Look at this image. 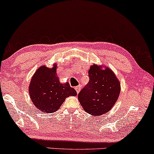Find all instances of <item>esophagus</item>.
I'll return each mask as SVG.
<instances>
[{
	"instance_id": "1",
	"label": "esophagus",
	"mask_w": 154,
	"mask_h": 154,
	"mask_svg": "<svg viewBox=\"0 0 154 154\" xmlns=\"http://www.w3.org/2000/svg\"><path fill=\"white\" fill-rule=\"evenodd\" d=\"M81 85H79V86H76V87H75V91H76L77 93H79L80 91H81Z\"/></svg>"
}]
</instances>
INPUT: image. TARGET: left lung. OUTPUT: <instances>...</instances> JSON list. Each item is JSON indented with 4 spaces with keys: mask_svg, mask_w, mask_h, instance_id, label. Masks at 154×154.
I'll list each match as a JSON object with an SVG mask.
<instances>
[{
    "mask_svg": "<svg viewBox=\"0 0 154 154\" xmlns=\"http://www.w3.org/2000/svg\"><path fill=\"white\" fill-rule=\"evenodd\" d=\"M88 75V84L79 93L78 99L86 112L101 116L111 110L117 102L120 82L109 68L103 66H91Z\"/></svg>",
    "mask_w": 154,
    "mask_h": 154,
    "instance_id": "1",
    "label": "left lung"
}]
</instances>
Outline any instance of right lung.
I'll return each mask as SVG.
<instances>
[{
  "mask_svg": "<svg viewBox=\"0 0 154 154\" xmlns=\"http://www.w3.org/2000/svg\"><path fill=\"white\" fill-rule=\"evenodd\" d=\"M57 63L52 68L41 66L32 77L29 85V94L35 107L40 112L53 113L61 106L69 96L77 95L69 82L60 83L57 74Z\"/></svg>",
  "mask_w": 154,
  "mask_h": 154,
  "instance_id": "add662e5",
  "label": "right lung"
}]
</instances>
